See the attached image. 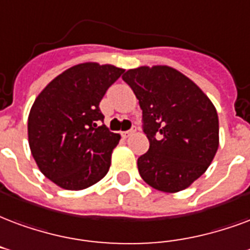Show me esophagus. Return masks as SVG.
I'll return each mask as SVG.
<instances>
[{
  "mask_svg": "<svg viewBox=\"0 0 250 250\" xmlns=\"http://www.w3.org/2000/svg\"><path fill=\"white\" fill-rule=\"evenodd\" d=\"M135 132H136V127H132L131 130L123 131V132H122V136H123V138L125 139V138H128V136H131V135L135 134Z\"/></svg>",
  "mask_w": 250,
  "mask_h": 250,
  "instance_id": "obj_1",
  "label": "esophagus"
}]
</instances>
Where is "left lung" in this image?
Masks as SVG:
<instances>
[{
	"label": "left lung",
	"instance_id": "left-lung-1",
	"mask_svg": "<svg viewBox=\"0 0 250 250\" xmlns=\"http://www.w3.org/2000/svg\"><path fill=\"white\" fill-rule=\"evenodd\" d=\"M143 111L149 149L138 159L142 179L175 193L204 173L219 148V116L193 81L169 66H140L122 77Z\"/></svg>",
	"mask_w": 250,
	"mask_h": 250
}]
</instances>
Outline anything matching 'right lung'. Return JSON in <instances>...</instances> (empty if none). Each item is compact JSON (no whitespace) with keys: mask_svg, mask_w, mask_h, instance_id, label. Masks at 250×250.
Instances as JSON below:
<instances>
[{"mask_svg":"<svg viewBox=\"0 0 250 250\" xmlns=\"http://www.w3.org/2000/svg\"><path fill=\"white\" fill-rule=\"evenodd\" d=\"M123 68L75 64L46 86L33 103L27 136L40 171L63 189L81 191L106 176L119 134L99 125V103Z\"/></svg>","mask_w":250,"mask_h":250,"instance_id":"right-lung-1","label":"right lung"}]
</instances>
